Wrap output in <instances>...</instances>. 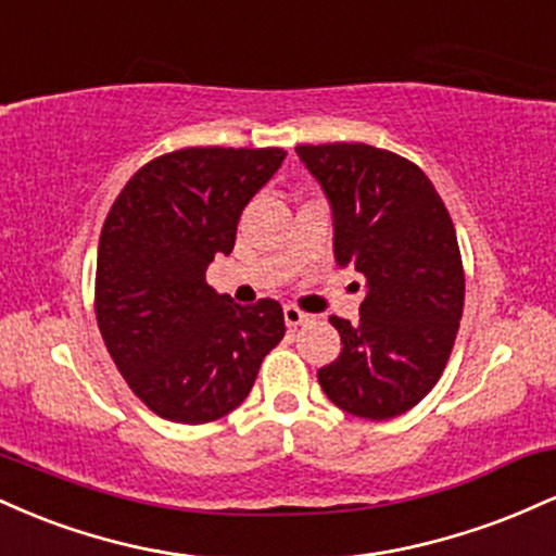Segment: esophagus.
<instances>
[{
  "label": "esophagus",
  "instance_id": "esophagus-1",
  "mask_svg": "<svg viewBox=\"0 0 556 556\" xmlns=\"http://www.w3.org/2000/svg\"><path fill=\"white\" fill-rule=\"evenodd\" d=\"M308 321V314H303V311L295 308V305H285V324L287 327H300V324Z\"/></svg>",
  "mask_w": 556,
  "mask_h": 556
}]
</instances>
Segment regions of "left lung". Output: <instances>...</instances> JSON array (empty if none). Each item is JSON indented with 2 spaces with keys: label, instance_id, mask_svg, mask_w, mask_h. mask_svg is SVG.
<instances>
[{
  "label": "left lung",
  "instance_id": "obj_1",
  "mask_svg": "<svg viewBox=\"0 0 556 556\" xmlns=\"http://www.w3.org/2000/svg\"><path fill=\"white\" fill-rule=\"evenodd\" d=\"M334 216L337 266L366 279L361 321L331 316L342 353L318 384L342 410L387 420L442 376L460 329L465 271L455 225L418 164L368 143L298 146Z\"/></svg>",
  "mask_w": 556,
  "mask_h": 556
}]
</instances>
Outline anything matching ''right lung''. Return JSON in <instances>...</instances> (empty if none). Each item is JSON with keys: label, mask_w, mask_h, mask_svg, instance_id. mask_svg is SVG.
I'll use <instances>...</instances> for the list:
<instances>
[{"label": "right lung", "mask_w": 556, "mask_h": 556, "mask_svg": "<svg viewBox=\"0 0 556 556\" xmlns=\"http://www.w3.org/2000/svg\"><path fill=\"white\" fill-rule=\"evenodd\" d=\"M285 156L180 149L143 164L114 198L96 256V321L127 387L156 416L198 426L232 413L285 337L277 300L238 305L206 282Z\"/></svg>", "instance_id": "right-lung-1"}]
</instances>
